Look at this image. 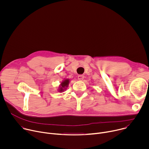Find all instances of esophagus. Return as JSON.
Instances as JSON below:
<instances>
[{
	"instance_id": "34e87169",
	"label": "esophagus",
	"mask_w": 149,
	"mask_h": 149,
	"mask_svg": "<svg viewBox=\"0 0 149 149\" xmlns=\"http://www.w3.org/2000/svg\"><path fill=\"white\" fill-rule=\"evenodd\" d=\"M84 77L82 75H79L78 76V79L79 81H82L84 79Z\"/></svg>"
}]
</instances>
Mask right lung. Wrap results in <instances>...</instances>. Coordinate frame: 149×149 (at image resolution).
Returning a JSON list of instances; mask_svg holds the SVG:
<instances>
[{"mask_svg": "<svg viewBox=\"0 0 149 149\" xmlns=\"http://www.w3.org/2000/svg\"><path fill=\"white\" fill-rule=\"evenodd\" d=\"M69 83H70V79L68 78L65 79L59 85L58 91L61 92V93H62L64 91L67 89V88L68 87Z\"/></svg>", "mask_w": 149, "mask_h": 149, "instance_id": "1", "label": "right lung"}]
</instances>
